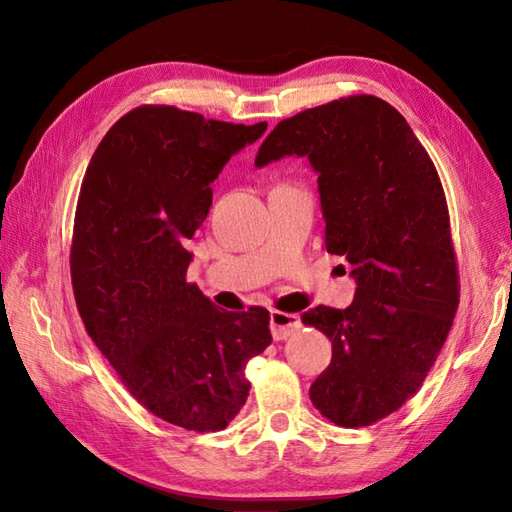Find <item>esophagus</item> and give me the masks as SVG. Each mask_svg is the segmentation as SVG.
I'll use <instances>...</instances> for the list:
<instances>
[{
	"label": "esophagus",
	"instance_id": "1",
	"mask_svg": "<svg viewBox=\"0 0 512 512\" xmlns=\"http://www.w3.org/2000/svg\"><path fill=\"white\" fill-rule=\"evenodd\" d=\"M301 328V319L297 314L273 310L270 312V332H273L275 341H286L288 336L295 334Z\"/></svg>",
	"mask_w": 512,
	"mask_h": 512
}]
</instances>
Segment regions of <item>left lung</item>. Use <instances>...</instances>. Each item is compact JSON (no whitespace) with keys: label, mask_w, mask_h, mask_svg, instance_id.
Segmentation results:
<instances>
[{"label":"left lung","mask_w":512,"mask_h":512,"mask_svg":"<svg viewBox=\"0 0 512 512\" xmlns=\"http://www.w3.org/2000/svg\"><path fill=\"white\" fill-rule=\"evenodd\" d=\"M292 154L319 173L325 248L356 279L350 308L301 314L332 341L310 400L339 427H369L416 394L453 325L460 275L447 198L405 118L372 94L277 123L255 165Z\"/></svg>","instance_id":"obj_1"}]
</instances>
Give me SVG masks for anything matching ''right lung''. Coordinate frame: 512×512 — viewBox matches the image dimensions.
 Listing matches in <instances>:
<instances>
[{
  "label": "right lung",
  "mask_w": 512,
  "mask_h": 512,
  "mask_svg": "<svg viewBox=\"0 0 512 512\" xmlns=\"http://www.w3.org/2000/svg\"><path fill=\"white\" fill-rule=\"evenodd\" d=\"M264 132L140 105L103 136L81 182L70 275L85 330L140 405L187 431L228 427L250 389L246 363L273 341L266 308L220 310L187 281L211 182Z\"/></svg>",
  "instance_id": "obj_1"
}]
</instances>
